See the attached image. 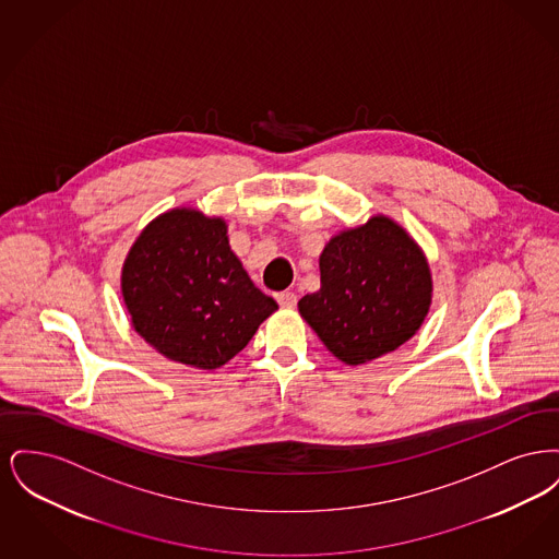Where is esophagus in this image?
<instances>
[{"label": "esophagus", "instance_id": "esophagus-1", "mask_svg": "<svg viewBox=\"0 0 559 559\" xmlns=\"http://www.w3.org/2000/svg\"><path fill=\"white\" fill-rule=\"evenodd\" d=\"M276 301H278L283 308H293V306L297 304V295L293 292L276 293Z\"/></svg>", "mask_w": 559, "mask_h": 559}]
</instances>
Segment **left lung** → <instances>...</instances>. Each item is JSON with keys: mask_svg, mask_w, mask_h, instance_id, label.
Listing matches in <instances>:
<instances>
[{"mask_svg": "<svg viewBox=\"0 0 559 559\" xmlns=\"http://www.w3.org/2000/svg\"><path fill=\"white\" fill-rule=\"evenodd\" d=\"M429 301L424 253L399 224L377 215L324 247L320 292L304 295L299 312L333 356L362 365L411 340Z\"/></svg>", "mask_w": 559, "mask_h": 559, "instance_id": "obj_1", "label": "left lung"}]
</instances>
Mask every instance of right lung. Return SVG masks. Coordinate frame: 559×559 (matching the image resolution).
<instances>
[{
	"label": "right lung",
	"instance_id": "add662e5",
	"mask_svg": "<svg viewBox=\"0 0 559 559\" xmlns=\"http://www.w3.org/2000/svg\"><path fill=\"white\" fill-rule=\"evenodd\" d=\"M121 289L133 329L197 369L235 358L278 308L230 251L226 224L194 210L163 213L133 242Z\"/></svg>",
	"mask_w": 559,
	"mask_h": 559
}]
</instances>
